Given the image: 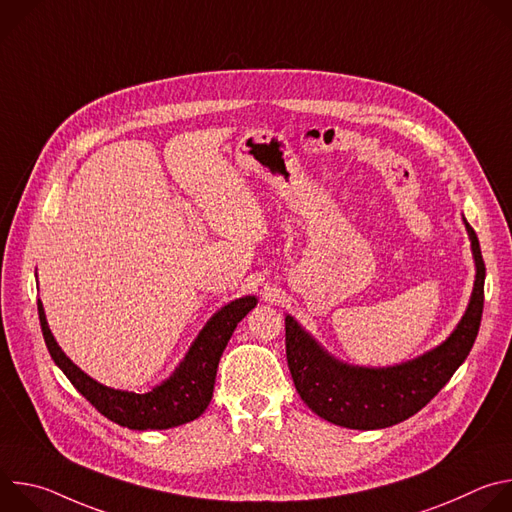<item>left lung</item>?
I'll list each match as a JSON object with an SVG mask.
<instances>
[{"label":"left lung","instance_id":"obj_1","mask_svg":"<svg viewBox=\"0 0 512 512\" xmlns=\"http://www.w3.org/2000/svg\"><path fill=\"white\" fill-rule=\"evenodd\" d=\"M476 263L466 314L456 330L425 354L395 367H354L328 354L294 318L285 316L287 367L302 401L322 419L348 429H383L423 409L470 354L484 308L486 267L474 229L464 218Z\"/></svg>","mask_w":512,"mask_h":512}]
</instances>
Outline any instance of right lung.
<instances>
[{
    "mask_svg": "<svg viewBox=\"0 0 512 512\" xmlns=\"http://www.w3.org/2000/svg\"><path fill=\"white\" fill-rule=\"evenodd\" d=\"M255 306L257 298L245 296L218 310L200 330L188 354L180 362V367L170 375V379L156 385L148 393L111 389L91 379L62 352L54 340L40 300L38 316L52 360L68 377V381L75 385V389L107 419L129 429L145 431L178 427L182 423L194 421L204 413L212 399L218 360H221L237 324Z\"/></svg>",
    "mask_w": 512,
    "mask_h": 512,
    "instance_id": "right-lung-1",
    "label": "right lung"
}]
</instances>
